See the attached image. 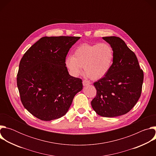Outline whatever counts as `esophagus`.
Listing matches in <instances>:
<instances>
[{
	"label": "esophagus",
	"mask_w": 156,
	"mask_h": 156,
	"mask_svg": "<svg viewBox=\"0 0 156 156\" xmlns=\"http://www.w3.org/2000/svg\"><path fill=\"white\" fill-rule=\"evenodd\" d=\"M91 84V83H90V81H89L88 80H84L83 81V86H87V85H89V84Z\"/></svg>",
	"instance_id": "1"
}]
</instances>
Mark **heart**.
Returning a JSON list of instances; mask_svg holds the SVG:
<instances>
[{
	"label": "heart",
	"instance_id": "1",
	"mask_svg": "<svg viewBox=\"0 0 156 156\" xmlns=\"http://www.w3.org/2000/svg\"><path fill=\"white\" fill-rule=\"evenodd\" d=\"M114 59V51L107 42L83 44L65 60V65L73 76L82 72L93 80L104 77L110 70Z\"/></svg>",
	"mask_w": 156,
	"mask_h": 156
}]
</instances>
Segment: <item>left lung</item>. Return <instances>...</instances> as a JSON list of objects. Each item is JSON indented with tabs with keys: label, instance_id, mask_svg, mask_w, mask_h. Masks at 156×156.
<instances>
[{
	"label": "left lung",
	"instance_id": "obj_1",
	"mask_svg": "<svg viewBox=\"0 0 156 156\" xmlns=\"http://www.w3.org/2000/svg\"><path fill=\"white\" fill-rule=\"evenodd\" d=\"M102 38L112 47L114 59L108 72L94 83L97 92L91 105L98 115L114 117L128 113L137 103L142 91L144 73L135 54L121 38Z\"/></svg>",
	"mask_w": 156,
	"mask_h": 156
}]
</instances>
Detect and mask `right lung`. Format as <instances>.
<instances>
[{
  "mask_svg": "<svg viewBox=\"0 0 156 156\" xmlns=\"http://www.w3.org/2000/svg\"><path fill=\"white\" fill-rule=\"evenodd\" d=\"M76 36L43 37L25 53L17 73L24 107L36 118L50 121L67 112L82 80L69 75L65 60Z\"/></svg>",
  "mask_w": 156,
  "mask_h": 156,
  "instance_id": "1",
  "label": "right lung"
}]
</instances>
